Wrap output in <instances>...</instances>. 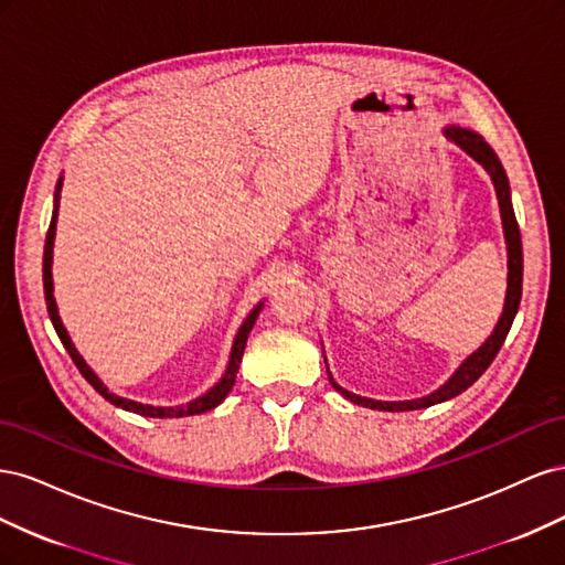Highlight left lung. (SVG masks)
<instances>
[{
    "label": "left lung",
    "instance_id": "8db88e82",
    "mask_svg": "<svg viewBox=\"0 0 565 565\" xmlns=\"http://www.w3.org/2000/svg\"><path fill=\"white\" fill-rule=\"evenodd\" d=\"M448 139H452L461 150H467L469 156L481 162L486 167V172L490 174L494 191H498V200H500V212H502V224H504V237H507V249H509V287H507V301H504V311L502 318L498 322V328L488 337L486 344L478 349L476 353H471L461 367L452 374V377L443 384L438 391L429 393L426 398H417V401H403V403H382V401H372V398H361L355 393H349L347 388H341L339 384L332 382V386L347 396L351 403L363 405V407H372V409H388V413H403V409H422L429 407L443 401H450L455 396H459L461 391H467L481 374L488 370V365L494 361V355L502 349L504 339L509 334L511 322L516 318L519 303H521V287H523V249H521V231L516 224V214L514 207H511V198H509V181L504 169L494 156L492 148L481 139V136L469 131V129H459V127H448L446 129Z\"/></svg>",
    "mask_w": 565,
    "mask_h": 565
}]
</instances>
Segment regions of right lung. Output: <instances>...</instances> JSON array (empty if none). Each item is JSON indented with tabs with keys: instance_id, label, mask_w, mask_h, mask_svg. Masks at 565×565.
<instances>
[{
	"instance_id": "obj_1",
	"label": "right lung",
	"mask_w": 565,
	"mask_h": 565,
	"mask_svg": "<svg viewBox=\"0 0 565 565\" xmlns=\"http://www.w3.org/2000/svg\"><path fill=\"white\" fill-rule=\"evenodd\" d=\"M61 185H63V179H58L56 183V195H54V214H51V224H49V231H46V243H44V264H42V273H44V299H46V311H49V318L51 322H54V330L58 334V339L63 341L65 351L71 353L73 363L77 365V370L82 372V377L87 380L100 396H104L108 403L122 407V409H129V413H136V415H143V417H188V415H200V413H207V409L216 407L221 401H224L228 396V391L233 388L235 384V374L237 370H241V361H243V351H245V344H247V334L249 330L254 328L256 322V316H259L262 311V303L256 306V309L249 313V318L243 322L241 332H237L235 337V344H233V351H231V361H228V370L224 377H221V382L210 388L204 396H200L198 401L188 403V405H179V407H152V405H141L136 401H127V398H119L115 396V393H110L104 382H100L96 374L92 372V367L84 363V358L79 355V351L73 347L71 337H67L63 322L58 318V309H56V299H54V280H51V252H54V235H56V218H58V200H61Z\"/></svg>"
}]
</instances>
